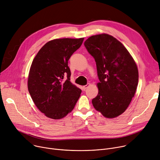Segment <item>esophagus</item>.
<instances>
[{"instance_id":"34e87169","label":"esophagus","mask_w":160,"mask_h":160,"mask_svg":"<svg viewBox=\"0 0 160 160\" xmlns=\"http://www.w3.org/2000/svg\"><path fill=\"white\" fill-rule=\"evenodd\" d=\"M89 85H90V84H89V83H88V84H87V85H85L83 86V88H82L83 90V91H85V89H86L87 88H88Z\"/></svg>"}]
</instances>
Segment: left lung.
<instances>
[{
    "instance_id": "left-lung-1",
    "label": "left lung",
    "mask_w": 160,
    "mask_h": 160,
    "mask_svg": "<svg viewBox=\"0 0 160 160\" xmlns=\"http://www.w3.org/2000/svg\"><path fill=\"white\" fill-rule=\"evenodd\" d=\"M96 62L99 82L94 108L107 118L122 114L134 97L138 71L133 57L117 39L107 34L91 36L84 42Z\"/></svg>"
}]
</instances>
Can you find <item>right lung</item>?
<instances>
[{
	"label": "right lung",
	"instance_id": "obj_1",
	"mask_svg": "<svg viewBox=\"0 0 160 160\" xmlns=\"http://www.w3.org/2000/svg\"><path fill=\"white\" fill-rule=\"evenodd\" d=\"M84 38L48 41L32 62L28 90L37 108L47 118L60 119L74 108L82 90L70 82L69 58Z\"/></svg>",
	"mask_w": 160,
	"mask_h": 160
}]
</instances>
